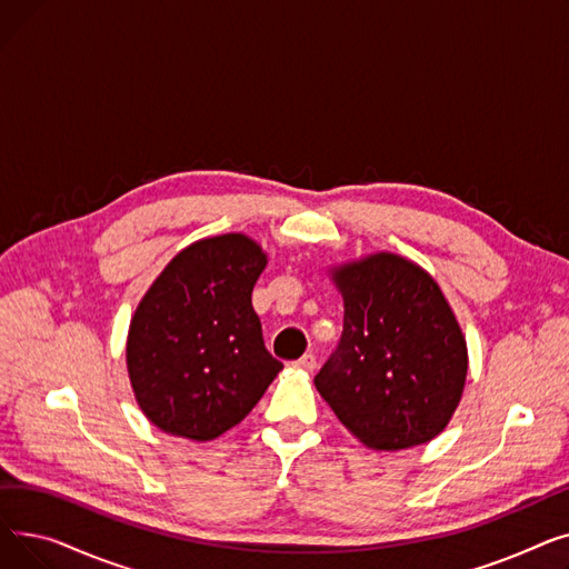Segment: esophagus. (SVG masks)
<instances>
[{
  "instance_id": "34e87169",
  "label": "esophagus",
  "mask_w": 569,
  "mask_h": 569,
  "mask_svg": "<svg viewBox=\"0 0 569 569\" xmlns=\"http://www.w3.org/2000/svg\"><path fill=\"white\" fill-rule=\"evenodd\" d=\"M295 369H302V371H313V369H316V355H313V352H307V355H302L300 360L295 362Z\"/></svg>"
}]
</instances>
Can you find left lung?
I'll list each match as a JSON object with an SVG mask.
<instances>
[{
    "label": "left lung",
    "instance_id": "1",
    "mask_svg": "<svg viewBox=\"0 0 569 569\" xmlns=\"http://www.w3.org/2000/svg\"><path fill=\"white\" fill-rule=\"evenodd\" d=\"M343 335L316 390L369 450L399 452L433 440L461 401L468 346L436 279L378 251L337 267Z\"/></svg>",
    "mask_w": 569,
    "mask_h": 569
}]
</instances>
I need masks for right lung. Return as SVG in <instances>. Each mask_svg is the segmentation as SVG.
Here are the masks:
<instances>
[{"label":"right lung","mask_w":569,"mask_h":569,"mask_svg":"<svg viewBox=\"0 0 569 569\" xmlns=\"http://www.w3.org/2000/svg\"><path fill=\"white\" fill-rule=\"evenodd\" d=\"M267 264L242 232L179 251L131 318L127 369L136 401L163 433L214 440L239 425L283 365L262 343L251 292Z\"/></svg>","instance_id":"right-lung-1"}]
</instances>
